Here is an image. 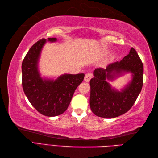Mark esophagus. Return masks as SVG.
I'll return each mask as SVG.
<instances>
[{"instance_id":"obj_1","label":"esophagus","mask_w":158,"mask_h":158,"mask_svg":"<svg viewBox=\"0 0 158 158\" xmlns=\"http://www.w3.org/2000/svg\"><path fill=\"white\" fill-rule=\"evenodd\" d=\"M92 73H87V74H85V77H84V81L85 82H89L90 81V79H92Z\"/></svg>"}]
</instances>
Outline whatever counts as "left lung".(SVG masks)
<instances>
[{"instance_id":"left-lung-1","label":"left lung","mask_w":158,"mask_h":158,"mask_svg":"<svg viewBox=\"0 0 158 158\" xmlns=\"http://www.w3.org/2000/svg\"><path fill=\"white\" fill-rule=\"evenodd\" d=\"M128 72L132 79L121 91L112 88L108 82ZM93 75L89 82L90 109L97 116L114 118L128 111L135 104L143 84V64L132 48L120 62L110 64L106 69H96Z\"/></svg>"}]
</instances>
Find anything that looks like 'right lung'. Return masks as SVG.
<instances>
[{"label": "right lung", "mask_w": 158, "mask_h": 158, "mask_svg": "<svg viewBox=\"0 0 158 158\" xmlns=\"http://www.w3.org/2000/svg\"><path fill=\"white\" fill-rule=\"evenodd\" d=\"M56 41V38L39 40L29 49L22 64L23 92L36 110L48 117L58 116L65 111L85 76L83 73L64 74L56 79L41 77L38 64L42 49L47 41Z\"/></svg>", "instance_id": "1"}]
</instances>
